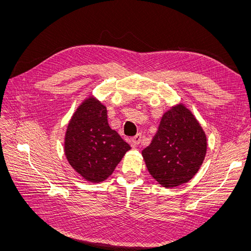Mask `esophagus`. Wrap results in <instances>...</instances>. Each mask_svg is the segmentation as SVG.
Wrapping results in <instances>:
<instances>
[{
	"label": "esophagus",
	"instance_id": "esophagus-1",
	"mask_svg": "<svg viewBox=\"0 0 251 251\" xmlns=\"http://www.w3.org/2000/svg\"><path fill=\"white\" fill-rule=\"evenodd\" d=\"M132 144L134 147H136V146H138V144L140 143V141H141V134H137L136 136H134V137L132 138Z\"/></svg>",
	"mask_w": 251,
	"mask_h": 251
}]
</instances>
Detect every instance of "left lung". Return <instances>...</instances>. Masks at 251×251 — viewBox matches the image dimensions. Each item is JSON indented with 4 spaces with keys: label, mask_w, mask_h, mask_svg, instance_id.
<instances>
[{
    "label": "left lung",
    "mask_w": 251,
    "mask_h": 251,
    "mask_svg": "<svg viewBox=\"0 0 251 251\" xmlns=\"http://www.w3.org/2000/svg\"><path fill=\"white\" fill-rule=\"evenodd\" d=\"M206 146V136L198 121L184 105L178 104L164 113L142 156L156 181L164 187H175L199 171Z\"/></svg>",
    "instance_id": "obj_1"
}]
</instances>
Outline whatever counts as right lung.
I'll list each match as a JSON object with an SVG mask.
<instances>
[{"label": "right lung", "mask_w": 251, "mask_h": 251, "mask_svg": "<svg viewBox=\"0 0 251 251\" xmlns=\"http://www.w3.org/2000/svg\"><path fill=\"white\" fill-rule=\"evenodd\" d=\"M131 147L111 128L107 108L90 97L68 125L65 153L72 168L90 182H101Z\"/></svg>", "instance_id": "obj_1"}]
</instances>
